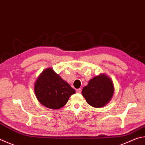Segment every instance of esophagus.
Instances as JSON below:
<instances>
[{"instance_id":"34e87169","label":"esophagus","mask_w":145,"mask_h":145,"mask_svg":"<svg viewBox=\"0 0 145 145\" xmlns=\"http://www.w3.org/2000/svg\"><path fill=\"white\" fill-rule=\"evenodd\" d=\"M81 91H82V89H81L80 88H79V89H77V90H76V92H77V93H81Z\"/></svg>"}]
</instances>
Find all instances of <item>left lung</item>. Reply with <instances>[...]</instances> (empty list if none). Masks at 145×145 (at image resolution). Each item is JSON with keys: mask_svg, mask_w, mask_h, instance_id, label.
I'll list each match as a JSON object with an SVG mask.
<instances>
[{"mask_svg": "<svg viewBox=\"0 0 145 145\" xmlns=\"http://www.w3.org/2000/svg\"><path fill=\"white\" fill-rule=\"evenodd\" d=\"M114 93V86L111 78L103 73L89 80L88 86L82 91L87 103L95 108H101L108 103Z\"/></svg>", "mask_w": 145, "mask_h": 145, "instance_id": "8db88e82", "label": "left lung"}]
</instances>
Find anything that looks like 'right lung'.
I'll list each match as a JSON object with an SVG mask.
<instances>
[{
  "label": "right lung",
  "instance_id": "right-lung-1",
  "mask_svg": "<svg viewBox=\"0 0 145 145\" xmlns=\"http://www.w3.org/2000/svg\"><path fill=\"white\" fill-rule=\"evenodd\" d=\"M34 91L42 105L54 110L65 106L70 97L75 93V89L51 68L44 70L39 76L34 86Z\"/></svg>",
  "mask_w": 145,
  "mask_h": 145
}]
</instances>
